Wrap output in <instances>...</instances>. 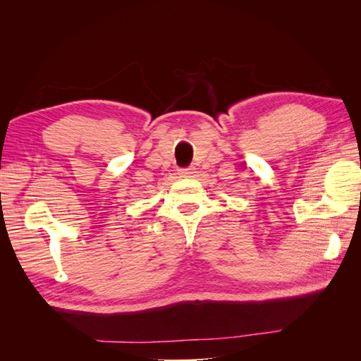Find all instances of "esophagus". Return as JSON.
<instances>
[{
	"mask_svg": "<svg viewBox=\"0 0 361 361\" xmlns=\"http://www.w3.org/2000/svg\"><path fill=\"white\" fill-rule=\"evenodd\" d=\"M192 173H194V169H192V167H188V169H180V170H179V174H180V176H183V178H188V176H191Z\"/></svg>",
	"mask_w": 361,
	"mask_h": 361,
	"instance_id": "obj_1",
	"label": "esophagus"
}]
</instances>
